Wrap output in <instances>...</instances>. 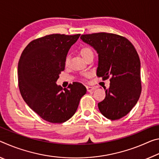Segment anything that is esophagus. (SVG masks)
<instances>
[{
  "mask_svg": "<svg viewBox=\"0 0 159 159\" xmlns=\"http://www.w3.org/2000/svg\"><path fill=\"white\" fill-rule=\"evenodd\" d=\"M86 87H87V89L88 92H92V91L94 89V87H92V86H87Z\"/></svg>",
  "mask_w": 159,
  "mask_h": 159,
  "instance_id": "1",
  "label": "esophagus"
}]
</instances>
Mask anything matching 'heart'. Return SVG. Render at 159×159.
Instances as JSON below:
<instances>
[{
	"label": "heart",
	"instance_id": "heart-1",
	"mask_svg": "<svg viewBox=\"0 0 159 159\" xmlns=\"http://www.w3.org/2000/svg\"><path fill=\"white\" fill-rule=\"evenodd\" d=\"M80 54H81L82 56L84 58L85 60H87L89 57L93 56V53L92 49L89 46H83L80 50ZM70 57L69 55L66 56V58H65V65L66 66H67L70 63Z\"/></svg>",
	"mask_w": 159,
	"mask_h": 159
}]
</instances>
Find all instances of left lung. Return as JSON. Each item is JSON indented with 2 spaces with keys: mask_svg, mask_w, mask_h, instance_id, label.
<instances>
[{
  "mask_svg": "<svg viewBox=\"0 0 159 159\" xmlns=\"http://www.w3.org/2000/svg\"><path fill=\"white\" fill-rule=\"evenodd\" d=\"M81 39L98 54L97 75L110 78L106 97L98 103L103 116L116 120L125 116L136 105L142 92L140 60L132 43L124 36L99 32L82 34Z\"/></svg>",
  "mask_w": 159,
  "mask_h": 159,
  "instance_id": "8db88e82",
  "label": "left lung"
}]
</instances>
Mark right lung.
Masks as SVG:
<instances>
[{
  "instance_id": "obj_1",
  "label": "right lung",
  "mask_w": 159,
  "mask_h": 159,
  "mask_svg": "<svg viewBox=\"0 0 159 159\" xmlns=\"http://www.w3.org/2000/svg\"><path fill=\"white\" fill-rule=\"evenodd\" d=\"M80 34H53L31 41L18 62V86L23 99L44 120L62 123L72 118L87 92L75 82L62 89L56 84L65 58Z\"/></svg>"
}]
</instances>
